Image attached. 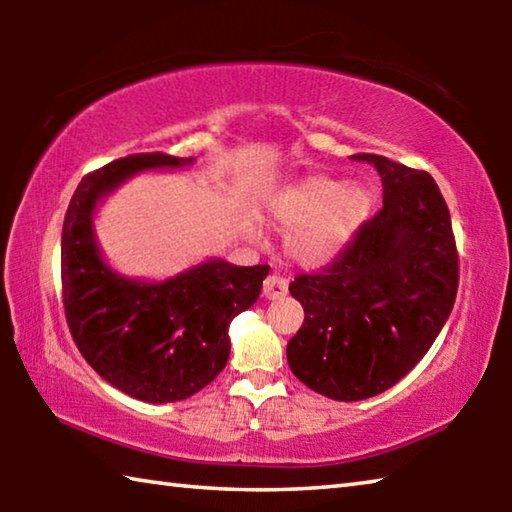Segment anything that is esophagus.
I'll return each instance as SVG.
<instances>
[{
  "mask_svg": "<svg viewBox=\"0 0 512 512\" xmlns=\"http://www.w3.org/2000/svg\"><path fill=\"white\" fill-rule=\"evenodd\" d=\"M262 289H264V298L266 300H282L284 296H287V291H289V282L284 280L282 275L273 273V275L266 277Z\"/></svg>",
  "mask_w": 512,
  "mask_h": 512,
  "instance_id": "obj_1",
  "label": "esophagus"
}]
</instances>
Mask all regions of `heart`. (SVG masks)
Masks as SVG:
<instances>
[{"label": "heart", "mask_w": 512, "mask_h": 512, "mask_svg": "<svg viewBox=\"0 0 512 512\" xmlns=\"http://www.w3.org/2000/svg\"><path fill=\"white\" fill-rule=\"evenodd\" d=\"M370 212L372 194L366 187H345L325 176L302 180L271 203L273 219L293 228L287 237L289 255L305 266L327 262L366 223Z\"/></svg>", "instance_id": "b5f03b06"}]
</instances>
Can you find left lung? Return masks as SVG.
<instances>
[{"mask_svg": "<svg viewBox=\"0 0 512 512\" xmlns=\"http://www.w3.org/2000/svg\"><path fill=\"white\" fill-rule=\"evenodd\" d=\"M375 164L384 207L332 264L289 284L305 323L287 345L302 384L339 402L384 393L415 368L452 314L458 250L452 216L427 171L384 155Z\"/></svg>", "mask_w": 512, "mask_h": 512, "instance_id": "left-lung-1", "label": "left lung"}]
</instances>
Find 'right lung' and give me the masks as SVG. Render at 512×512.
<instances>
[{
	"label": "right lung",
	"instance_id": "1",
	"mask_svg": "<svg viewBox=\"0 0 512 512\" xmlns=\"http://www.w3.org/2000/svg\"><path fill=\"white\" fill-rule=\"evenodd\" d=\"M194 158L135 153L83 176L60 241L63 307L76 348L121 393L142 402L187 400L225 368L228 325L259 298L266 264L212 259L160 284L112 273L92 235L97 201L144 169L185 167Z\"/></svg>",
	"mask_w": 512,
	"mask_h": 512
}]
</instances>
